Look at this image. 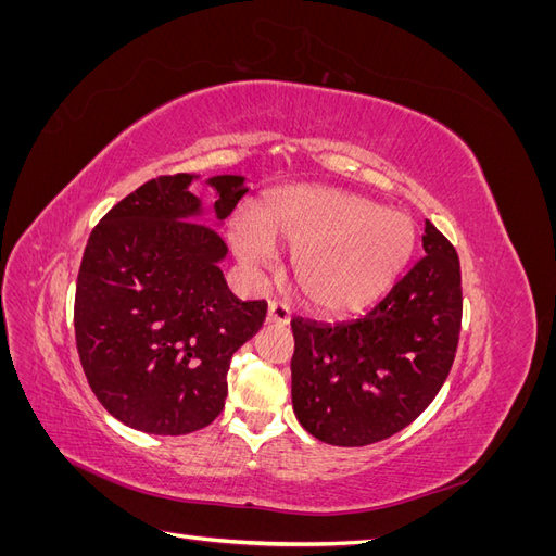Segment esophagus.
I'll return each instance as SVG.
<instances>
[{"mask_svg":"<svg viewBox=\"0 0 556 556\" xmlns=\"http://www.w3.org/2000/svg\"><path fill=\"white\" fill-rule=\"evenodd\" d=\"M290 306L285 304L280 299H271L268 301V311H266V319L268 323H276V325H288L290 323Z\"/></svg>","mask_w":556,"mask_h":556,"instance_id":"1","label":"esophagus"}]
</instances>
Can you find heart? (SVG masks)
<instances>
[{
	"mask_svg": "<svg viewBox=\"0 0 556 556\" xmlns=\"http://www.w3.org/2000/svg\"><path fill=\"white\" fill-rule=\"evenodd\" d=\"M229 243L241 264L264 268L276 245L294 250V280L308 304L350 313L376 301L406 266L415 229L403 213L329 188H292L257 211V223H233Z\"/></svg>",
	"mask_w": 556,
	"mask_h": 556,
	"instance_id": "heart-1",
	"label": "heart"
}]
</instances>
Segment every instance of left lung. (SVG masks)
Returning <instances> with one entry per match:
<instances>
[{
    "label": "left lung",
    "instance_id": "obj_1",
    "mask_svg": "<svg viewBox=\"0 0 556 556\" xmlns=\"http://www.w3.org/2000/svg\"><path fill=\"white\" fill-rule=\"evenodd\" d=\"M422 248L425 257L366 315L339 325L292 319V406L317 441L390 439L443 387L462 331V268L429 220Z\"/></svg>",
    "mask_w": 556,
    "mask_h": 556
}]
</instances>
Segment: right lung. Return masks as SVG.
<instances>
[{
  "mask_svg": "<svg viewBox=\"0 0 556 556\" xmlns=\"http://www.w3.org/2000/svg\"><path fill=\"white\" fill-rule=\"evenodd\" d=\"M194 176L143 182L92 229L76 280L80 366L99 403L123 425L157 435L208 427L223 413L231 355L255 336L266 301L227 288V245L201 223ZM215 220L248 192L213 176Z\"/></svg>",
  "mask_w": 556,
  "mask_h": 556,
  "instance_id": "add662e5",
  "label": "right lung"
}]
</instances>
